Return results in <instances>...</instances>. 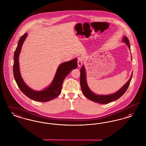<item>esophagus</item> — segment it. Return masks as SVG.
Returning <instances> with one entry per match:
<instances>
[{
	"label": "esophagus",
	"mask_w": 146,
	"mask_h": 146,
	"mask_svg": "<svg viewBox=\"0 0 146 146\" xmlns=\"http://www.w3.org/2000/svg\"><path fill=\"white\" fill-rule=\"evenodd\" d=\"M83 58L81 57H79L78 58V66L79 67H82V66L83 65Z\"/></svg>",
	"instance_id": "obj_1"
}]
</instances>
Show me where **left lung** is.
<instances>
[{
    "mask_svg": "<svg viewBox=\"0 0 146 146\" xmlns=\"http://www.w3.org/2000/svg\"><path fill=\"white\" fill-rule=\"evenodd\" d=\"M123 42H124L125 44L127 45L128 46L129 49L130 50V42L129 41L128 39L127 38L126 36H124L123 39ZM132 60V58H131ZM86 70H85V68L84 66H83L81 68L80 70V86L82 88V90L83 93L84 95L85 96L89 98L90 100L97 102L98 104H109L111 102H113L114 101H115L118 100L121 96L123 95V94L127 90L130 82L131 80L132 76V73L131 74V76H130V79L129 80L124 84L122 88H121L119 90L115 92V93L113 94H110V95H98L96 94L94 92H93L91 90L90 88L88 86V85L86 82Z\"/></svg>",
    "mask_w": 146,
    "mask_h": 146,
    "instance_id": "1",
    "label": "left lung"
}]
</instances>
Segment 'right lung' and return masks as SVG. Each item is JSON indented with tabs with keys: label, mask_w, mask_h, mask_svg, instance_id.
Returning <instances> with one entry per match:
<instances>
[{
	"label": "right lung",
	"mask_w": 146,
	"mask_h": 146,
	"mask_svg": "<svg viewBox=\"0 0 146 146\" xmlns=\"http://www.w3.org/2000/svg\"><path fill=\"white\" fill-rule=\"evenodd\" d=\"M27 36V33H25L21 36L14 53L13 72L15 81L21 91L28 98L38 102L49 101L55 98L60 94L64 79L72 70L77 68V58L61 63L57 68L52 82L44 90H33L28 87L22 79L19 67V56L23 43Z\"/></svg>",
	"instance_id": "add662e5"
}]
</instances>
